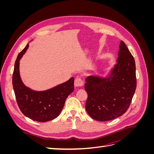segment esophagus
I'll use <instances>...</instances> for the list:
<instances>
[{"instance_id": "obj_1", "label": "esophagus", "mask_w": 154, "mask_h": 154, "mask_svg": "<svg viewBox=\"0 0 154 154\" xmlns=\"http://www.w3.org/2000/svg\"><path fill=\"white\" fill-rule=\"evenodd\" d=\"M84 85V82L82 80V79L80 78H76L74 81V86L76 87H82Z\"/></svg>"}]
</instances>
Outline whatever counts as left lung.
Segmentation results:
<instances>
[{"label":"left lung","mask_w":154,"mask_h":154,"mask_svg":"<svg viewBox=\"0 0 154 154\" xmlns=\"http://www.w3.org/2000/svg\"><path fill=\"white\" fill-rule=\"evenodd\" d=\"M118 56L109 77L90 76L85 79L88 94L85 109L95 120L105 122L122 116L129 108L136 91V63L123 41Z\"/></svg>","instance_id":"left-lung-1"}]
</instances>
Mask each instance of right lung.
Wrapping results in <instances>:
<instances>
[{"instance_id": "add662e5", "label": "right lung", "mask_w": 154, "mask_h": 154, "mask_svg": "<svg viewBox=\"0 0 154 154\" xmlns=\"http://www.w3.org/2000/svg\"><path fill=\"white\" fill-rule=\"evenodd\" d=\"M29 44L18 54L12 78L13 90L20 111L26 117L38 122L57 118L63 108L68 96L74 91L73 77L66 82L44 91H35L23 83L19 72L20 60Z\"/></svg>"}]
</instances>
